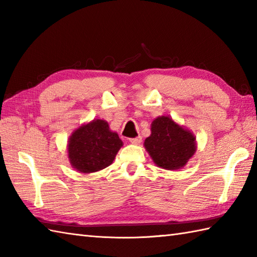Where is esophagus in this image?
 <instances>
[{"label": "esophagus", "mask_w": 257, "mask_h": 257, "mask_svg": "<svg viewBox=\"0 0 257 257\" xmlns=\"http://www.w3.org/2000/svg\"><path fill=\"white\" fill-rule=\"evenodd\" d=\"M141 140H143V138H141V136H138V137H136V138H130L129 139V141L132 144H135V145H138V144H140L141 143Z\"/></svg>", "instance_id": "obj_1"}]
</instances>
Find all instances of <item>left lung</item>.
<instances>
[{
	"instance_id": "1",
	"label": "left lung",
	"mask_w": 257,
	"mask_h": 257,
	"mask_svg": "<svg viewBox=\"0 0 257 257\" xmlns=\"http://www.w3.org/2000/svg\"><path fill=\"white\" fill-rule=\"evenodd\" d=\"M145 147L156 165L167 170L184 167L196 149L194 136L165 116L154 120Z\"/></svg>"
}]
</instances>
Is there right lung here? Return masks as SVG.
<instances>
[{"mask_svg":"<svg viewBox=\"0 0 257 257\" xmlns=\"http://www.w3.org/2000/svg\"><path fill=\"white\" fill-rule=\"evenodd\" d=\"M122 141L101 119L92 120L75 130L68 141L70 165L83 173L99 171L110 166Z\"/></svg>","mask_w":257,"mask_h":257,"instance_id":"obj_1","label":"right lung"}]
</instances>
